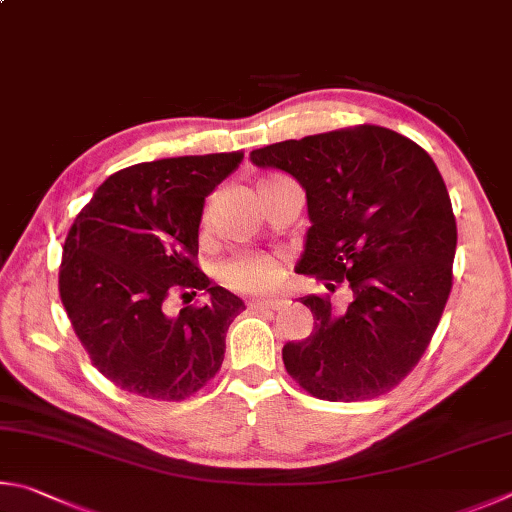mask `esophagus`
<instances>
[{
    "label": "esophagus",
    "mask_w": 512,
    "mask_h": 512,
    "mask_svg": "<svg viewBox=\"0 0 512 512\" xmlns=\"http://www.w3.org/2000/svg\"><path fill=\"white\" fill-rule=\"evenodd\" d=\"M251 310H258V312H267V310H281L283 308V301L281 299H267V301H251L249 303Z\"/></svg>",
    "instance_id": "34e87169"
}]
</instances>
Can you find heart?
I'll use <instances>...</instances> for the list:
<instances>
[{
    "instance_id": "heart-1",
    "label": "heart",
    "mask_w": 512,
    "mask_h": 512,
    "mask_svg": "<svg viewBox=\"0 0 512 512\" xmlns=\"http://www.w3.org/2000/svg\"><path fill=\"white\" fill-rule=\"evenodd\" d=\"M272 182L276 179H263L258 188ZM202 224H209V206L204 209ZM218 281L238 294H263L283 281V263L281 258L263 251H242L218 265Z\"/></svg>"
}]
</instances>
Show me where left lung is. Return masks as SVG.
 <instances>
[{
	"instance_id": "8db88e82",
	"label": "left lung",
	"mask_w": 512,
	"mask_h": 512,
	"mask_svg": "<svg viewBox=\"0 0 512 512\" xmlns=\"http://www.w3.org/2000/svg\"><path fill=\"white\" fill-rule=\"evenodd\" d=\"M249 159L306 191L310 229L297 274L351 290L344 308L301 299L315 328L283 346L285 369L319 400L391 391L425 353L452 290L456 220L434 159L380 125L272 143Z\"/></svg>"
}]
</instances>
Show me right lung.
Listing matches in <instances>:
<instances>
[{
    "instance_id": "right-lung-1",
    "label": "right lung",
    "mask_w": 512,
    "mask_h": 512,
    "mask_svg": "<svg viewBox=\"0 0 512 512\" xmlns=\"http://www.w3.org/2000/svg\"><path fill=\"white\" fill-rule=\"evenodd\" d=\"M242 152L170 157L123 168L96 188L62 247L60 299L89 360L134 396L184 400L224 360V337L245 303L197 270L206 195ZM210 303L163 312L173 291Z\"/></svg>"
}]
</instances>
